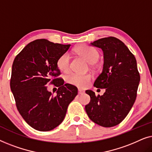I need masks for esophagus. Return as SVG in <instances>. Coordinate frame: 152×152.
I'll return each mask as SVG.
<instances>
[{"label": "esophagus", "mask_w": 152, "mask_h": 152, "mask_svg": "<svg viewBox=\"0 0 152 152\" xmlns=\"http://www.w3.org/2000/svg\"><path fill=\"white\" fill-rule=\"evenodd\" d=\"M84 91L81 90V89H78V94L79 95H82V94H84Z\"/></svg>", "instance_id": "34e87169"}]
</instances>
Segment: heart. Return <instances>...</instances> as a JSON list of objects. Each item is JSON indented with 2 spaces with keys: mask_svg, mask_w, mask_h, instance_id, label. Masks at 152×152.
Wrapping results in <instances>:
<instances>
[{
  "mask_svg": "<svg viewBox=\"0 0 152 152\" xmlns=\"http://www.w3.org/2000/svg\"><path fill=\"white\" fill-rule=\"evenodd\" d=\"M75 52L81 57H84L90 64H94L99 57V53L95 48L87 45H80L75 48ZM70 57L69 54L66 53L58 58L57 65L59 69L62 72H66L70 70ZM91 80L90 75L72 74L67 77L68 84L73 85L79 88H85L88 86Z\"/></svg>",
  "mask_w": 152,
  "mask_h": 152,
  "instance_id": "obj_1",
  "label": "heart"
}]
</instances>
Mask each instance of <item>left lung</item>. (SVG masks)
I'll list each match as a JSON object with an SVG mask.
<instances>
[{
  "label": "left lung",
  "instance_id": "1",
  "mask_svg": "<svg viewBox=\"0 0 152 152\" xmlns=\"http://www.w3.org/2000/svg\"><path fill=\"white\" fill-rule=\"evenodd\" d=\"M91 45L103 52V69L94 86L105 88V93L96 96L93 91H86L91 101L85 110L93 122L111 127L126 118L136 100L140 80L136 59L126 45L115 37L98 39Z\"/></svg>",
  "mask_w": 152,
  "mask_h": 152
}]
</instances>
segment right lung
Segmentation results:
<instances>
[{"label": "right lung", "instance_id": "add662e5", "mask_svg": "<svg viewBox=\"0 0 152 152\" xmlns=\"http://www.w3.org/2000/svg\"><path fill=\"white\" fill-rule=\"evenodd\" d=\"M70 46L37 39L14 60L10 88L18 112L34 129L48 132L59 125L68 105L77 95V87L57 78L60 74L58 58ZM50 83L59 87L55 96L47 91Z\"/></svg>", "mask_w": 152, "mask_h": 152}]
</instances>
